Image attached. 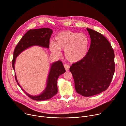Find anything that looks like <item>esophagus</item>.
Instances as JSON below:
<instances>
[{"label": "esophagus", "instance_id": "34e87169", "mask_svg": "<svg viewBox=\"0 0 126 126\" xmlns=\"http://www.w3.org/2000/svg\"><path fill=\"white\" fill-rule=\"evenodd\" d=\"M63 66H64V68H65V70H66V71H68V70H69V69H70V66H69L68 64H64Z\"/></svg>", "mask_w": 126, "mask_h": 126}]
</instances>
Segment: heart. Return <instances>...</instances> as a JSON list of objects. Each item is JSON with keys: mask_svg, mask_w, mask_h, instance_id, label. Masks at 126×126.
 <instances>
[{"mask_svg": "<svg viewBox=\"0 0 126 126\" xmlns=\"http://www.w3.org/2000/svg\"><path fill=\"white\" fill-rule=\"evenodd\" d=\"M90 41L83 33L64 31L58 32L54 40L49 43L52 52L58 54L60 50H64L66 60L71 63H77L86 56L89 50Z\"/></svg>", "mask_w": 126, "mask_h": 126, "instance_id": "heart-1", "label": "heart"}]
</instances>
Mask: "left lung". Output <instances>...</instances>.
Returning <instances> with one entry per match:
<instances>
[{
	"label": "left lung",
	"mask_w": 126,
	"mask_h": 126,
	"mask_svg": "<svg viewBox=\"0 0 126 126\" xmlns=\"http://www.w3.org/2000/svg\"><path fill=\"white\" fill-rule=\"evenodd\" d=\"M91 38V46L83 60L73 63L70 71L76 92L90 97L105 91L109 87L115 71L114 53L104 36L86 28Z\"/></svg>",
	"instance_id": "obj_1"
}]
</instances>
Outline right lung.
Returning a JSON list of instances; mask_svg holds the SVG:
<instances>
[{
  "label": "right lung",
  "mask_w": 126,
  "mask_h": 126,
  "mask_svg": "<svg viewBox=\"0 0 126 126\" xmlns=\"http://www.w3.org/2000/svg\"><path fill=\"white\" fill-rule=\"evenodd\" d=\"M52 33V30L49 28L29 30L21 38L14 51L12 66L14 71H15V64L17 57L26 49L34 46L44 48H49V40ZM50 65L46 87L43 92L39 95L29 94L24 91L19 84L16 73H15V77L18 85L29 98L36 101H45L52 98L57 93V79L59 76L65 72V70L61 61L54 62Z\"/></svg>",
  "instance_id": "add662e5"
}]
</instances>
